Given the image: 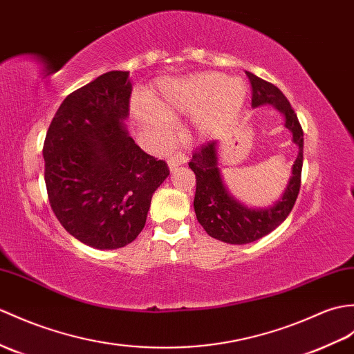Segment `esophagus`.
<instances>
[{
    "instance_id": "1",
    "label": "esophagus",
    "mask_w": 354,
    "mask_h": 354,
    "mask_svg": "<svg viewBox=\"0 0 354 354\" xmlns=\"http://www.w3.org/2000/svg\"><path fill=\"white\" fill-rule=\"evenodd\" d=\"M185 162H187V155L185 153H183V152L175 153L174 157L169 160V169L170 170H175L179 166H183V164H185Z\"/></svg>"
}]
</instances>
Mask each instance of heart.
I'll list each match as a JSON object with an SVG mask.
<instances>
[{
	"instance_id": "b5f03b06",
	"label": "heart",
	"mask_w": 354,
	"mask_h": 354,
	"mask_svg": "<svg viewBox=\"0 0 354 354\" xmlns=\"http://www.w3.org/2000/svg\"><path fill=\"white\" fill-rule=\"evenodd\" d=\"M248 86L241 78L205 72L161 83L153 106L136 104L133 114L145 133L162 142L169 133V119L194 116L193 134L209 140L238 118L248 100Z\"/></svg>"
}]
</instances>
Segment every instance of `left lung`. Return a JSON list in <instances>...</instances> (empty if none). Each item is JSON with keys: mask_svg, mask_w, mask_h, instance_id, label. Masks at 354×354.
I'll return each instance as SVG.
<instances>
[{"mask_svg": "<svg viewBox=\"0 0 354 354\" xmlns=\"http://www.w3.org/2000/svg\"><path fill=\"white\" fill-rule=\"evenodd\" d=\"M245 75L249 77L253 90V109L262 105L274 106L283 116V127L291 133V140L299 147V152L285 192L266 208H250L229 192L220 170V142H209L193 153L188 166L196 175L193 205L197 221L209 236L227 244L257 241L274 231L290 216L300 190L303 166V131L291 104L276 86L250 72H245Z\"/></svg>", "mask_w": 354, "mask_h": 354, "instance_id": "8db88e82", "label": "left lung"}]
</instances>
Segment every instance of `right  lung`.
Segmentation results:
<instances>
[{
  "label": "right lung",
  "mask_w": 354,
  "mask_h": 354,
  "mask_svg": "<svg viewBox=\"0 0 354 354\" xmlns=\"http://www.w3.org/2000/svg\"><path fill=\"white\" fill-rule=\"evenodd\" d=\"M133 84L111 71L72 92L48 128L44 160L48 199L62 226L90 248L113 250L145 227L167 164L129 137Z\"/></svg>",
  "instance_id": "obj_1"
}]
</instances>
